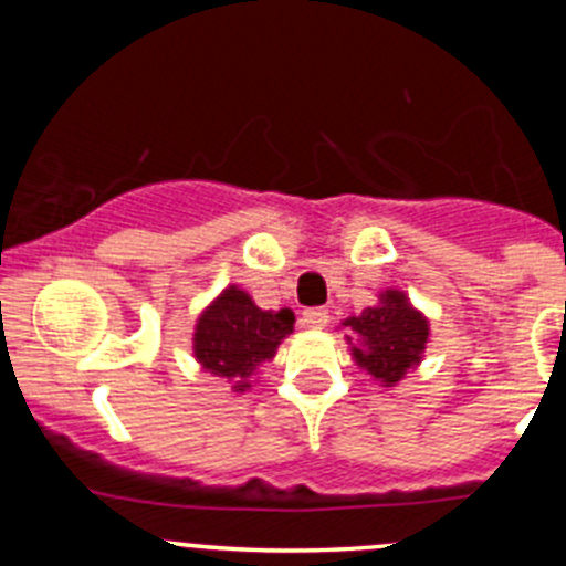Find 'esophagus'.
<instances>
[{
  "mask_svg": "<svg viewBox=\"0 0 566 566\" xmlns=\"http://www.w3.org/2000/svg\"><path fill=\"white\" fill-rule=\"evenodd\" d=\"M325 323H328V310L325 306H312V310L304 312L306 328H325Z\"/></svg>",
  "mask_w": 566,
  "mask_h": 566,
  "instance_id": "esophagus-1",
  "label": "esophagus"
}]
</instances>
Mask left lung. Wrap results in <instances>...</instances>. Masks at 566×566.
Returning a JSON list of instances; mask_svg holds the SVG:
<instances>
[{"mask_svg": "<svg viewBox=\"0 0 566 566\" xmlns=\"http://www.w3.org/2000/svg\"><path fill=\"white\" fill-rule=\"evenodd\" d=\"M345 325L361 339V347H353L356 361L386 386L402 380L405 373L419 364L430 336L427 319L397 290H386L378 306L345 319Z\"/></svg>", "mask_w": 566, "mask_h": 566, "instance_id": "8db88e82", "label": "left lung"}]
</instances>
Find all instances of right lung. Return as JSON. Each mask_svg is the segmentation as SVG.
<instances>
[{"label": "right lung", "mask_w": 566, "mask_h": 566, "mask_svg": "<svg viewBox=\"0 0 566 566\" xmlns=\"http://www.w3.org/2000/svg\"><path fill=\"white\" fill-rule=\"evenodd\" d=\"M293 312H262L243 290L230 287L208 306L193 334V356L213 375L238 384L243 391L251 369L276 353L279 342L293 331Z\"/></svg>", "instance_id": "add662e5"}]
</instances>
